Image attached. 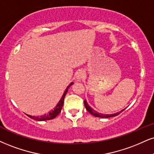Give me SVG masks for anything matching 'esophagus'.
I'll use <instances>...</instances> for the list:
<instances>
[{
  "instance_id": "1",
  "label": "esophagus",
  "mask_w": 154,
  "mask_h": 154,
  "mask_svg": "<svg viewBox=\"0 0 154 154\" xmlns=\"http://www.w3.org/2000/svg\"><path fill=\"white\" fill-rule=\"evenodd\" d=\"M85 76V72L82 70H79L78 72L76 73V78H77V80H80L82 79Z\"/></svg>"
}]
</instances>
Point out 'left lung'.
<instances>
[{
    "instance_id": "left-lung-1",
    "label": "left lung",
    "mask_w": 154,
    "mask_h": 154,
    "mask_svg": "<svg viewBox=\"0 0 154 154\" xmlns=\"http://www.w3.org/2000/svg\"><path fill=\"white\" fill-rule=\"evenodd\" d=\"M84 104H85V107H86V110H88L90 114H92V116H95V117H98V118H107L115 117V116H118V115H119L120 113H121V112H123L124 110H125V109H124V110H120V111H119V112H116V113H114V114H103V113H100V112H97V111H95V110H93V109H92V107L88 104V103H87L86 100L84 101Z\"/></svg>"
}]
</instances>
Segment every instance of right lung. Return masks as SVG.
<instances>
[{"label": "right lung", "mask_w": 154, "mask_h": 154, "mask_svg": "<svg viewBox=\"0 0 154 154\" xmlns=\"http://www.w3.org/2000/svg\"><path fill=\"white\" fill-rule=\"evenodd\" d=\"M72 84H73V82L70 83L69 86H68L67 88H66V90H65V91H64L62 98H61V100H59V102L58 103V104L56 105V107H54V109L53 110L50 111L49 113L45 114V115H44V116H37V117H35V116H29V115H27V116H29V118H32V119H34V120H38V121H43V120H51V119H54V118H56L57 116L59 114V112H61V110H62L63 105H64V97H65L66 92H67V91H68V88H69V87L71 86Z\"/></svg>", "instance_id": "obj_1"}]
</instances>
